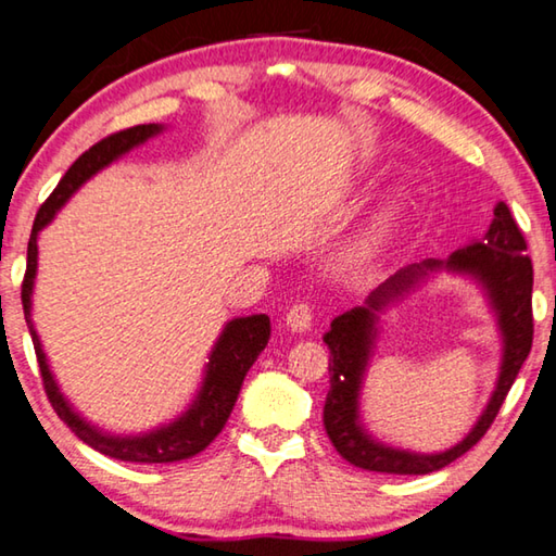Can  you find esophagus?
<instances>
[{
  "label": "esophagus",
  "mask_w": 556,
  "mask_h": 556,
  "mask_svg": "<svg viewBox=\"0 0 556 556\" xmlns=\"http://www.w3.org/2000/svg\"><path fill=\"white\" fill-rule=\"evenodd\" d=\"M312 321H314V306L308 304V301H296V304L287 312V326L291 331L304 333L306 328H312Z\"/></svg>",
  "instance_id": "obj_1"
}]
</instances>
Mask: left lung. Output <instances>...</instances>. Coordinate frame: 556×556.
<instances>
[{"label":"left lung","mask_w":556,"mask_h":556,"mask_svg":"<svg viewBox=\"0 0 556 556\" xmlns=\"http://www.w3.org/2000/svg\"><path fill=\"white\" fill-rule=\"evenodd\" d=\"M448 266L457 270H468L484 281L494 305L502 318L506 336V357L502 369V380L482 421L458 447L437 457H417L408 452H397L382 447L364 434L356 425V388L367 362V353L374 332V312L392 296L408 288L427 268ZM534 336L532 321V260L527 257V242L515 223L510 208L505 203L495 205L491 228L481 242L456 250L446 262L427 260L425 265H412L400 269L380 289H375L368 304L355 306L343 316L331 321V331L324 336V343L331 351V390L326 394L324 427L338 454L353 466L365 470H380V473H402L421 476L448 466L451 460L464 456L485 437V431L501 412L503 402L510 392L513 382L520 372L525 357L530 355Z\"/></svg>","instance_id":"obj_1"}]
</instances>
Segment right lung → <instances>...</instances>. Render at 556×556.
I'll return each instance as SVG.
<instances>
[{
  "label": "right lung",
  "instance_id": "add662e5",
  "mask_svg": "<svg viewBox=\"0 0 556 556\" xmlns=\"http://www.w3.org/2000/svg\"><path fill=\"white\" fill-rule=\"evenodd\" d=\"M162 129L159 125H137L129 129H119L115 135H108L100 139L98 144H92L88 152H83L75 159L73 166L65 172V176L53 188V193L43 201V205L36 213L31 238H29V250H26V271L22 281V304H24V316L26 324H29L36 361H39L41 370V382L46 390V397H49L53 412L71 427V431L80 441H86L100 454L119 460H135V464H172V460H184L211 444V441L220 434L225 421H228L230 412L238 402V394L242 388V380L252 363L257 361V355L265 351L269 341V318L265 314L260 316H248V318H235L228 326H225L223 336L215 343L208 363V372H205L203 390L199 400L193 402V407L188 409L181 419H176L174 425L164 429H156L147 437H131V439H119V437H108L90 427L88 421H83L78 414H75L68 402L63 400V394L55 388V380L46 365V355L41 351L39 336L34 331L31 324V289H34V277H36V235L49 225L55 211L71 199L75 188L83 181H88L92 174H98L102 166L115 162L119 154L129 152L131 147L147 142L149 137L156 135Z\"/></svg>",
  "mask_w": 556,
  "mask_h": 556
}]
</instances>
